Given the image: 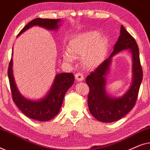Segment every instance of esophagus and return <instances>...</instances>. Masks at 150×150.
I'll use <instances>...</instances> for the list:
<instances>
[{
    "label": "esophagus",
    "mask_w": 150,
    "mask_h": 150,
    "mask_svg": "<svg viewBox=\"0 0 150 150\" xmlns=\"http://www.w3.org/2000/svg\"><path fill=\"white\" fill-rule=\"evenodd\" d=\"M75 79L78 81H83L85 78H84V75L83 74L77 73L75 74Z\"/></svg>",
    "instance_id": "esophagus-1"
}]
</instances>
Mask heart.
<instances>
[{"instance_id": "heart-1", "label": "heart", "mask_w": 150, "mask_h": 150, "mask_svg": "<svg viewBox=\"0 0 150 150\" xmlns=\"http://www.w3.org/2000/svg\"><path fill=\"white\" fill-rule=\"evenodd\" d=\"M108 52V42L99 33L89 31L74 36L68 43V50L63 52V59L71 63L75 57H81L84 67L96 68L106 58Z\"/></svg>"}]
</instances>
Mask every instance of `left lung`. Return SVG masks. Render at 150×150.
Instances as JSON below:
<instances>
[{
    "label": "left lung",
    "instance_id": "8db88e82",
    "mask_svg": "<svg viewBox=\"0 0 150 150\" xmlns=\"http://www.w3.org/2000/svg\"><path fill=\"white\" fill-rule=\"evenodd\" d=\"M126 49H129L133 55V84L122 97L111 98L105 93V76L112 57L117 52ZM142 80L143 69L138 45L134 38L122 25L120 35L109 58L104 60L86 78V83L89 88L87 103L90 112L96 120L102 122L110 123L120 120L128 114L136 104Z\"/></svg>",
    "mask_w": 150,
    "mask_h": 150
}]
</instances>
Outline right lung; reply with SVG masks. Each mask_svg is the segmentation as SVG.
Listing matches in <instances>:
<instances>
[{
	"label": "right lung",
	"instance_id": "add662e5",
	"mask_svg": "<svg viewBox=\"0 0 150 150\" xmlns=\"http://www.w3.org/2000/svg\"><path fill=\"white\" fill-rule=\"evenodd\" d=\"M60 21V19L35 18L26 24L19 33L18 36L29 28L36 25L49 30L57 29L58 28V23ZM12 63V59H11L7 73L12 99L14 103L26 116L30 119L41 122L52 120L58 114L62 106L65 93L73 85L74 81L73 74L61 73L57 74L49 93L41 100L33 101L24 98L18 91L13 76Z\"/></svg>",
	"mask_w": 150,
	"mask_h": 150
}]
</instances>
